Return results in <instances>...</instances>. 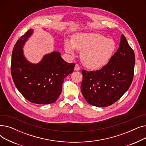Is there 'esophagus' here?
Listing matches in <instances>:
<instances>
[{
    "label": "esophagus",
    "instance_id": "obj_1",
    "mask_svg": "<svg viewBox=\"0 0 146 146\" xmlns=\"http://www.w3.org/2000/svg\"><path fill=\"white\" fill-rule=\"evenodd\" d=\"M80 70V67L79 64H76L75 65V67H74V70H76V71H79Z\"/></svg>",
    "mask_w": 146,
    "mask_h": 146
}]
</instances>
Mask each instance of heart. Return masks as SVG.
<instances>
[{"label": "heart", "mask_w": 146, "mask_h": 146, "mask_svg": "<svg viewBox=\"0 0 146 146\" xmlns=\"http://www.w3.org/2000/svg\"><path fill=\"white\" fill-rule=\"evenodd\" d=\"M67 52L74 54L76 49L81 51L83 64L90 70H98L108 63L117 49V44L112 38H106L98 33H80L73 36L72 41L64 43Z\"/></svg>", "instance_id": "obj_1"}]
</instances>
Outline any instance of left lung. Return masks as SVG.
<instances>
[{
    "mask_svg": "<svg viewBox=\"0 0 146 146\" xmlns=\"http://www.w3.org/2000/svg\"><path fill=\"white\" fill-rule=\"evenodd\" d=\"M134 64V51L122 34L119 47L108 64L99 70H82L80 88L85 100L98 107L108 106L117 102L131 85Z\"/></svg>",
    "mask_w": 146,
    "mask_h": 146,
    "instance_id": "left-lung-1",
    "label": "left lung"
}]
</instances>
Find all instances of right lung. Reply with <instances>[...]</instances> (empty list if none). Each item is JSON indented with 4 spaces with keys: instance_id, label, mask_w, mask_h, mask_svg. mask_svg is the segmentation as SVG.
<instances>
[{
    "instance_id": "add662e5",
    "label": "right lung",
    "mask_w": 146,
    "mask_h": 146,
    "mask_svg": "<svg viewBox=\"0 0 146 146\" xmlns=\"http://www.w3.org/2000/svg\"><path fill=\"white\" fill-rule=\"evenodd\" d=\"M33 33L34 29L28 30L14 46L12 77L19 92L28 101L50 104L57 101L64 78L73 72L75 64L67 63L61 57L59 51L47 54L38 63L29 62L24 54L23 47Z\"/></svg>"
}]
</instances>
